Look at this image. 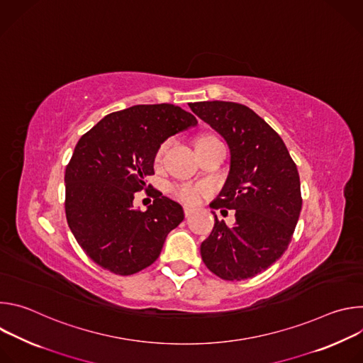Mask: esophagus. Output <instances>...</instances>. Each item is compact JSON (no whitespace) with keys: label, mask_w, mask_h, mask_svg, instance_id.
I'll return each mask as SVG.
<instances>
[{"label":"esophagus","mask_w":363,"mask_h":363,"mask_svg":"<svg viewBox=\"0 0 363 363\" xmlns=\"http://www.w3.org/2000/svg\"><path fill=\"white\" fill-rule=\"evenodd\" d=\"M194 211H195V210H194V208H189V206H185V208H184V213H185V217H186V218H189V217L194 214Z\"/></svg>","instance_id":"34e87169"}]
</instances>
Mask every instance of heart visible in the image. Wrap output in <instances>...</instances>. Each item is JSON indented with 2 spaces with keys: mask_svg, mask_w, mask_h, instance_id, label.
<instances>
[{
  "mask_svg": "<svg viewBox=\"0 0 363 363\" xmlns=\"http://www.w3.org/2000/svg\"><path fill=\"white\" fill-rule=\"evenodd\" d=\"M168 143H162L157 152V161L161 160L164 150L167 149ZM205 188L203 185H198V184H181V185H174L171 188V194L179 199L184 203H196L201 198V195L203 194Z\"/></svg>",
  "mask_w": 363,
  "mask_h": 363,
  "instance_id": "b5f03b06",
  "label": "heart"
}]
</instances>
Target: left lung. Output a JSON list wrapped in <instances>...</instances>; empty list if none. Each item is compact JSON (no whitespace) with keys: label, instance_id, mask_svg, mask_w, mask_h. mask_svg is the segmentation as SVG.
<instances>
[{"label":"left lung","instance_id":"8db88e82","mask_svg":"<svg viewBox=\"0 0 363 363\" xmlns=\"http://www.w3.org/2000/svg\"><path fill=\"white\" fill-rule=\"evenodd\" d=\"M191 111L230 147V174L214 210H235V224L216 217L201 244L205 266L224 280H245L276 263L287 250L301 211L297 167L279 133L234 101L189 103Z\"/></svg>","mask_w":363,"mask_h":363}]
</instances>
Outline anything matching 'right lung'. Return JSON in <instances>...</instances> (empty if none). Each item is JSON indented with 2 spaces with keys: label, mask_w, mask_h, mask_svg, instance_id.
Masks as SVG:
<instances>
[{
  "label": "right lung",
  "mask_w": 363,
  "mask_h": 363,
  "mask_svg": "<svg viewBox=\"0 0 363 363\" xmlns=\"http://www.w3.org/2000/svg\"><path fill=\"white\" fill-rule=\"evenodd\" d=\"M198 122L179 106L136 105L103 118L84 133L66 168V218L83 251L100 267L129 276L150 266L182 206L152 189L146 211L133 208L160 146ZM149 188V186H147Z\"/></svg>",
  "instance_id": "obj_1"
}]
</instances>
